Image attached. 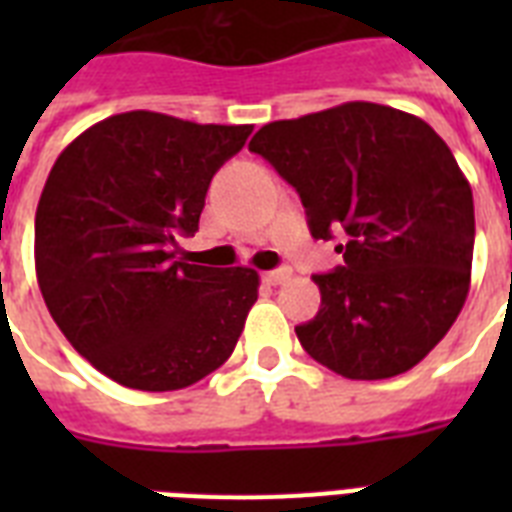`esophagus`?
I'll return each instance as SVG.
<instances>
[{"instance_id": "1", "label": "esophagus", "mask_w": 512, "mask_h": 512, "mask_svg": "<svg viewBox=\"0 0 512 512\" xmlns=\"http://www.w3.org/2000/svg\"><path fill=\"white\" fill-rule=\"evenodd\" d=\"M289 279H292V268H289V265H281V268H276V271L265 273V281L273 284V287H276V284H284V281Z\"/></svg>"}]
</instances>
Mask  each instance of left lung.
<instances>
[{
    "label": "left lung",
    "instance_id": "obj_1",
    "mask_svg": "<svg viewBox=\"0 0 512 512\" xmlns=\"http://www.w3.org/2000/svg\"><path fill=\"white\" fill-rule=\"evenodd\" d=\"M303 201L313 239L345 263L313 281L305 353L348 380L409 372L452 329L470 289L473 191L449 146L412 114L342 103L265 124L249 140Z\"/></svg>",
    "mask_w": 512,
    "mask_h": 512
}]
</instances>
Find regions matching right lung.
Instances as JSON below:
<instances>
[{
  "label": "right lung",
  "mask_w": 512,
  "mask_h": 512,
  "mask_svg": "<svg viewBox=\"0 0 512 512\" xmlns=\"http://www.w3.org/2000/svg\"><path fill=\"white\" fill-rule=\"evenodd\" d=\"M252 124L108 116L63 148L36 207V279L66 340L124 388H188L239 342L260 276L177 257Z\"/></svg>",
  "instance_id": "add662e5"
}]
</instances>
